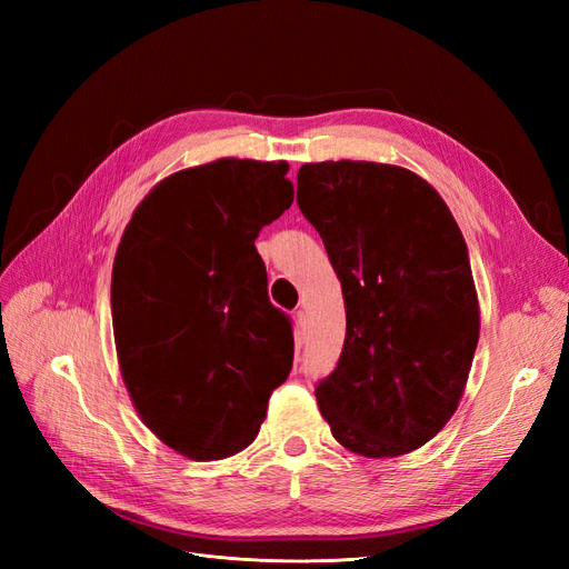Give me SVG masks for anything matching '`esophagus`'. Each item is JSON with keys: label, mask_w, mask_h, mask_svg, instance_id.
Instances as JSON below:
<instances>
[{"label": "esophagus", "mask_w": 569, "mask_h": 569, "mask_svg": "<svg viewBox=\"0 0 569 569\" xmlns=\"http://www.w3.org/2000/svg\"><path fill=\"white\" fill-rule=\"evenodd\" d=\"M297 343L301 347V343L306 341V335H308V320H306V313L303 311H297Z\"/></svg>", "instance_id": "esophagus-1"}]
</instances>
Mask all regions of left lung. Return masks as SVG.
I'll return each instance as SVG.
<instances>
[{"label":"left lung","instance_id":"obj_1","mask_svg":"<svg viewBox=\"0 0 569 569\" xmlns=\"http://www.w3.org/2000/svg\"><path fill=\"white\" fill-rule=\"evenodd\" d=\"M297 187L347 306L339 363L316 387L322 418L358 456L416 451L456 412L479 339L458 222L432 184L399 166L306 163Z\"/></svg>","mask_w":569,"mask_h":569}]
</instances>
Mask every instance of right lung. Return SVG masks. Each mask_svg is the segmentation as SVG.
Segmentation results:
<instances>
[{
	"label": "right lung",
	"instance_id": "1",
	"mask_svg": "<svg viewBox=\"0 0 569 569\" xmlns=\"http://www.w3.org/2000/svg\"><path fill=\"white\" fill-rule=\"evenodd\" d=\"M289 163L218 159L137 206L111 274L123 382L144 425L192 460L256 439L291 370V320L268 299L253 239L295 201Z\"/></svg>",
	"mask_w": 569,
	"mask_h": 569
}]
</instances>
